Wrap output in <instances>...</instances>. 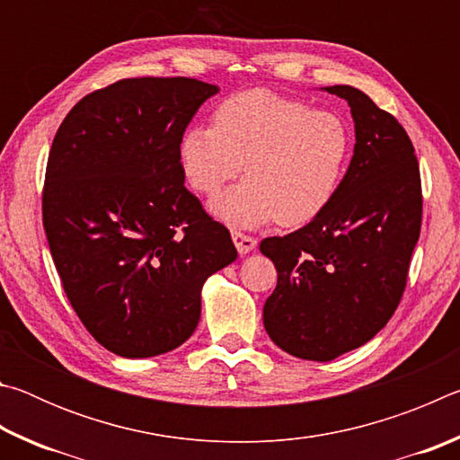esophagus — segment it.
<instances>
[{"mask_svg":"<svg viewBox=\"0 0 460 460\" xmlns=\"http://www.w3.org/2000/svg\"><path fill=\"white\" fill-rule=\"evenodd\" d=\"M231 239H233V243H235L237 252H239L241 255L253 252L255 245H258V241H255L253 237L245 235V233H241V231H231Z\"/></svg>","mask_w":460,"mask_h":460,"instance_id":"obj_1","label":"esophagus"}]
</instances>
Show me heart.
I'll return each mask as SVG.
<instances>
[{
	"label": "heart",
	"mask_w": 460,
	"mask_h": 460,
	"mask_svg": "<svg viewBox=\"0 0 460 460\" xmlns=\"http://www.w3.org/2000/svg\"><path fill=\"white\" fill-rule=\"evenodd\" d=\"M349 154L351 131L341 115L266 89L223 99L213 128H189L178 142L186 181L207 197L245 168L247 181L208 205L217 219L243 229L316 219L339 189Z\"/></svg>",
	"instance_id": "b5f03b06"
}]
</instances>
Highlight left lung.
Instances as JSON below:
<instances>
[{"instance_id":"obj_1","label":"left lung","mask_w":460,"mask_h":460,"mask_svg":"<svg viewBox=\"0 0 460 460\" xmlns=\"http://www.w3.org/2000/svg\"><path fill=\"white\" fill-rule=\"evenodd\" d=\"M355 150L329 207L305 227L260 243L278 286L263 306L270 339L294 357L332 361L365 345L398 308L422 225V186L398 119L349 84Z\"/></svg>"}]
</instances>
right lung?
I'll return each mask as SVG.
<instances>
[{"label": "right lung", "instance_id": "right-lung-1", "mask_svg": "<svg viewBox=\"0 0 460 460\" xmlns=\"http://www.w3.org/2000/svg\"><path fill=\"white\" fill-rule=\"evenodd\" d=\"M217 93L186 76L123 79L83 97L54 136L42 192L54 266L81 323L119 357L181 347L200 321L202 284L237 260L178 160Z\"/></svg>", "mask_w": 460, "mask_h": 460}]
</instances>
